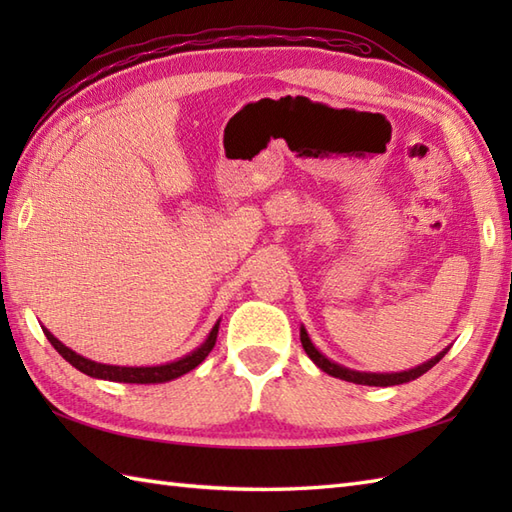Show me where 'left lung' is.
<instances>
[{"label":"left lung","mask_w":512,"mask_h":512,"mask_svg":"<svg viewBox=\"0 0 512 512\" xmlns=\"http://www.w3.org/2000/svg\"><path fill=\"white\" fill-rule=\"evenodd\" d=\"M301 345L303 350H306V354L312 358L314 365L321 367L325 374H330L334 378H341V380H347V383H356V385H374V387H389V385H402V383H409V380H416L418 376H422L424 372H429V369L436 365L440 358L447 354V350L440 352L438 356H433L431 361L422 363L418 367L409 369V372H400V374H365V372H354V369H347V367H341L336 365L332 361H328L317 347L312 345V341L308 339V332L301 328Z\"/></svg>","instance_id":"obj_1"}]
</instances>
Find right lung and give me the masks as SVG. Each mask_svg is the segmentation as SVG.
<instances>
[{
  "label": "right lung",
  "mask_w": 512,
  "mask_h": 512,
  "mask_svg": "<svg viewBox=\"0 0 512 512\" xmlns=\"http://www.w3.org/2000/svg\"><path fill=\"white\" fill-rule=\"evenodd\" d=\"M217 328L220 323H215V328L211 330L209 339H206L198 350L191 352L189 356L180 358V361H173L167 365H158V367H118V365H103V363H94L90 358H83L81 354L72 352L70 347H65L59 339L43 328V334L48 336V341L52 343L54 350H57L65 361H68L72 367L79 369V372L88 374L92 378H103V380H114V383H136V385H147V383H167V380L178 378L182 374L191 372V369L198 367L209 352L213 350V345L217 341Z\"/></svg>",
  "instance_id": "obj_1"
}]
</instances>
